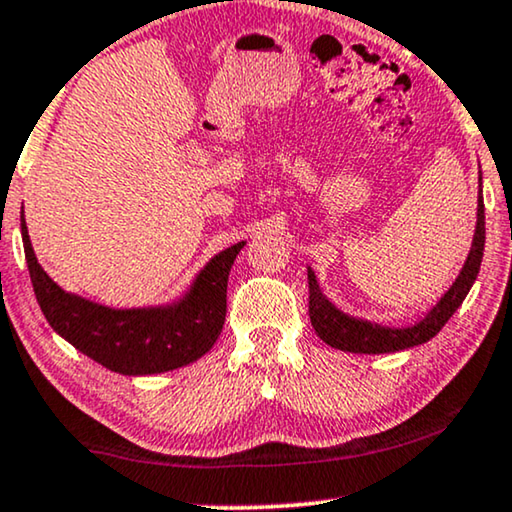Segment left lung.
Returning <instances> with one entry per match:
<instances>
[{
	"mask_svg": "<svg viewBox=\"0 0 512 512\" xmlns=\"http://www.w3.org/2000/svg\"><path fill=\"white\" fill-rule=\"evenodd\" d=\"M482 181V179H480ZM482 251H485V202H482V188L478 200V226H475V237L471 254H468L464 270L452 284V289L440 298V303L426 314V317L415 326L408 328H387L370 324V321H361L354 317L342 314L338 307L328 303L324 293L319 291L317 277L312 270H307V279H310V321L319 338L335 349L354 354H387L398 352V349H408L422 342L431 340L440 328L447 324V319L457 312V307L464 303V298L471 291L480 272Z\"/></svg>",
	"mask_w": 512,
	"mask_h": 512,
	"instance_id": "8db88e82",
	"label": "left lung"
}]
</instances>
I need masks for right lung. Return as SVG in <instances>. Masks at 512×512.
Instances as JSON below:
<instances>
[{"label": "right lung", "mask_w": 512, "mask_h": 512, "mask_svg": "<svg viewBox=\"0 0 512 512\" xmlns=\"http://www.w3.org/2000/svg\"><path fill=\"white\" fill-rule=\"evenodd\" d=\"M20 230L34 296L46 321L53 331L104 368L121 375L167 373L205 356L221 335L226 321L228 275L244 242L214 256L177 305L111 310L62 291L37 263L23 216Z\"/></svg>", "instance_id": "obj_1"}]
</instances>
